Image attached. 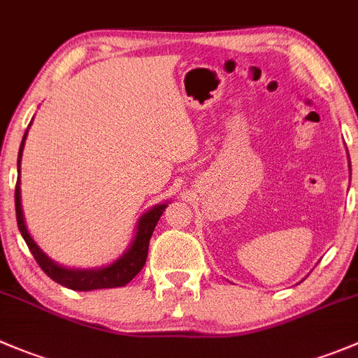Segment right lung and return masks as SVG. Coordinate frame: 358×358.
Segmentation results:
<instances>
[{"label": "right lung", "mask_w": 358, "mask_h": 358, "mask_svg": "<svg viewBox=\"0 0 358 358\" xmlns=\"http://www.w3.org/2000/svg\"><path fill=\"white\" fill-rule=\"evenodd\" d=\"M33 122V120H31ZM31 126V124H29ZM29 129V127H27ZM27 131L24 133L22 143L19 148V159H17V173H19V178H17L15 185V213H17V225H19V231L22 234L24 241H26L27 248L33 253L34 260L38 262V266L43 269L45 275L48 278L54 280L59 285L66 287V289L71 290H80V292H87V290H98V289H115V287H124L141 271V267L147 262L148 255V245H150L152 232H154L155 225H157L159 218L164 213L168 203L157 204V206L150 208L143 217L138 220L136 234H134L133 243H131L129 248L126 250V253H122L120 259H117L115 262H112L106 267H99V269H68V267H62L59 264H55L54 260L48 259L43 252L40 250V246L34 243V239L31 238L29 232H27L26 222H24V213L22 206H20V159H22V150H24V141H26Z\"/></svg>", "instance_id": "add662e5"}]
</instances>
